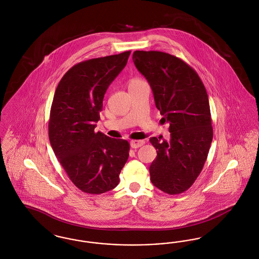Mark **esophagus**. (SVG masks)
<instances>
[{
    "instance_id": "1",
    "label": "esophagus",
    "mask_w": 259,
    "mask_h": 259,
    "mask_svg": "<svg viewBox=\"0 0 259 259\" xmlns=\"http://www.w3.org/2000/svg\"><path fill=\"white\" fill-rule=\"evenodd\" d=\"M144 144H145V141H143V140H132V141L130 142V146H131V148H140V147H142Z\"/></svg>"
}]
</instances>
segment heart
<instances>
[{
    "instance_id": "1",
    "label": "heart",
    "mask_w": 259,
    "mask_h": 259,
    "mask_svg": "<svg viewBox=\"0 0 259 259\" xmlns=\"http://www.w3.org/2000/svg\"><path fill=\"white\" fill-rule=\"evenodd\" d=\"M141 82H144L142 79L140 78H132L130 81H129V87H132V85H136V84H139Z\"/></svg>"
}]
</instances>
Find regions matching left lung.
<instances>
[{
  "label": "left lung",
  "mask_w": 259,
  "mask_h": 259,
  "mask_svg": "<svg viewBox=\"0 0 259 259\" xmlns=\"http://www.w3.org/2000/svg\"><path fill=\"white\" fill-rule=\"evenodd\" d=\"M133 62L152 89L155 106L170 124V140L152 137L157 156L149 167L154 186L170 195L194 184L212 140L209 98L197 73L185 61L161 51L136 50Z\"/></svg>",
  "instance_id": "left-lung-1"
}]
</instances>
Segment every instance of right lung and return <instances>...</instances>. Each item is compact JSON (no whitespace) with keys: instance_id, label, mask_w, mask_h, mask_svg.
<instances>
[{"instance_id":"obj_1","label":"right lung","mask_w":259,"mask_h":259,"mask_svg":"<svg viewBox=\"0 0 259 259\" xmlns=\"http://www.w3.org/2000/svg\"><path fill=\"white\" fill-rule=\"evenodd\" d=\"M131 51L80 62L58 83L50 110L49 136L55 156L78 189L101 194L119 183L128 159L126 140L95 132L104 95L123 70Z\"/></svg>"}]
</instances>
